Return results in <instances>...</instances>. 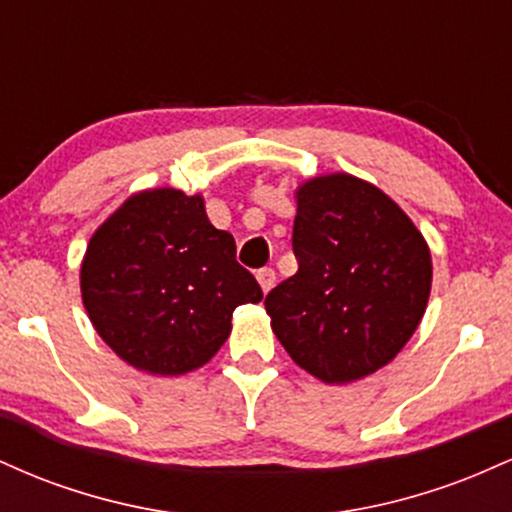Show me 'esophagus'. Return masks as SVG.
Masks as SVG:
<instances>
[{
  "mask_svg": "<svg viewBox=\"0 0 512 512\" xmlns=\"http://www.w3.org/2000/svg\"><path fill=\"white\" fill-rule=\"evenodd\" d=\"M257 281H260V286H262V291H264V293L272 291V289H274V284H276V274H274V269H269V267L260 269V272H257Z\"/></svg>",
  "mask_w": 512,
  "mask_h": 512,
  "instance_id": "obj_1",
  "label": "esophagus"
}]
</instances>
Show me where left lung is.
Returning a JSON list of instances; mask_svg holds the SVG:
<instances>
[{"instance_id":"left-lung-1","label":"left lung","mask_w":512,"mask_h":512,"mask_svg":"<svg viewBox=\"0 0 512 512\" xmlns=\"http://www.w3.org/2000/svg\"><path fill=\"white\" fill-rule=\"evenodd\" d=\"M298 272L264 298L296 366L327 385L373 375L419 327L431 296L426 238L392 197L349 173L296 190Z\"/></svg>"}]
</instances>
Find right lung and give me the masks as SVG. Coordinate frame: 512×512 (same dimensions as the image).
I'll list each match as a JSON object with an SVG mask.
<instances>
[{
	"label": "right lung",
	"mask_w": 512,
	"mask_h": 512,
	"mask_svg": "<svg viewBox=\"0 0 512 512\" xmlns=\"http://www.w3.org/2000/svg\"><path fill=\"white\" fill-rule=\"evenodd\" d=\"M79 279L98 337L151 375L202 368L231 334L233 310L262 301L204 197L175 187L127 197L88 240Z\"/></svg>",
	"instance_id": "right-lung-1"
}]
</instances>
